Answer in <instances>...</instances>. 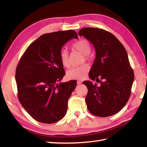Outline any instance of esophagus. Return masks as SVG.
<instances>
[{
	"label": "esophagus",
	"instance_id": "esophagus-1",
	"mask_svg": "<svg viewBox=\"0 0 147 147\" xmlns=\"http://www.w3.org/2000/svg\"><path fill=\"white\" fill-rule=\"evenodd\" d=\"M77 83H78V84H82V81H81V80L77 81Z\"/></svg>",
	"mask_w": 147,
	"mask_h": 147
}]
</instances>
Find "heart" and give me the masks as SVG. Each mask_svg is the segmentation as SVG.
Segmentation results:
<instances>
[{"label":"heart","mask_w":147,"mask_h":147,"mask_svg":"<svg viewBox=\"0 0 147 147\" xmlns=\"http://www.w3.org/2000/svg\"><path fill=\"white\" fill-rule=\"evenodd\" d=\"M72 48L83 55L85 60H88L89 54L91 52V45L86 40H80L75 42L72 45ZM61 62L65 67H69L70 65L69 54L65 49H62L60 52ZM89 71V66L87 64H83L78 67H72L67 72V78L69 80H81L85 78Z\"/></svg>","instance_id":"obj_1"}]
</instances>
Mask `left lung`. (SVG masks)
Masks as SVG:
<instances>
[{
	"label": "left lung",
	"mask_w": 147,
	"mask_h": 147,
	"mask_svg": "<svg viewBox=\"0 0 147 147\" xmlns=\"http://www.w3.org/2000/svg\"><path fill=\"white\" fill-rule=\"evenodd\" d=\"M79 35L94 46L96 57L89 78L100 82L98 86L90 81L83 82L88 88L87 108L96 116L114 115L126 104L134 81L126 49L116 37L104 30L84 28L79 31Z\"/></svg>",
	"instance_id": "8db88e82"
}]
</instances>
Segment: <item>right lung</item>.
Here are the masks:
<instances>
[{
    "label": "right lung",
    "instance_id": "obj_1",
    "mask_svg": "<svg viewBox=\"0 0 147 147\" xmlns=\"http://www.w3.org/2000/svg\"><path fill=\"white\" fill-rule=\"evenodd\" d=\"M78 38L75 31L43 34L27 48L16 70L18 98L37 121L52 124L67 112V102L77 82L59 83L65 75L60 52L65 43Z\"/></svg>",
    "mask_w": 147,
    "mask_h": 147
}]
</instances>
